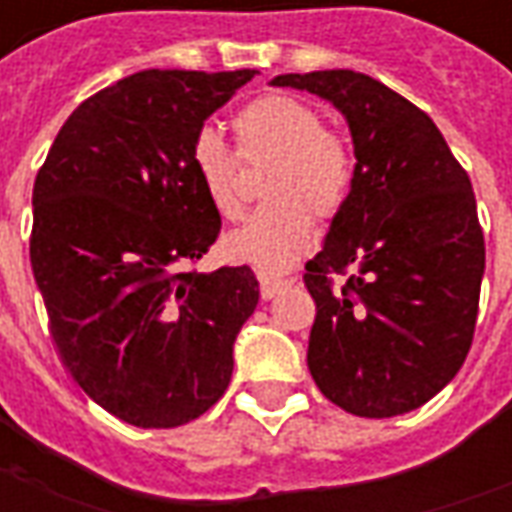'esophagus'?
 Here are the masks:
<instances>
[{
	"mask_svg": "<svg viewBox=\"0 0 512 512\" xmlns=\"http://www.w3.org/2000/svg\"><path fill=\"white\" fill-rule=\"evenodd\" d=\"M285 285H290L288 279H277V277H266V274H263V277H260V296H263V299H274V296H277L279 290L285 288Z\"/></svg>",
	"mask_w": 512,
	"mask_h": 512,
	"instance_id": "34e87169",
	"label": "esophagus"
}]
</instances>
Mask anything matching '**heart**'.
<instances>
[{
    "mask_svg": "<svg viewBox=\"0 0 512 512\" xmlns=\"http://www.w3.org/2000/svg\"><path fill=\"white\" fill-rule=\"evenodd\" d=\"M238 153L216 128H200L189 147V161L211 208L224 219L241 216L238 172L244 164L271 167L263 175L266 205L224 238V255L235 263L279 274L312 244L315 219H334L356 183V153L326 115L296 95L255 98L233 117Z\"/></svg>",
    "mask_w": 512,
    "mask_h": 512,
    "instance_id": "heart-1",
    "label": "heart"
}]
</instances>
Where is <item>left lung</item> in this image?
I'll use <instances>...</instances> for the list:
<instances>
[{
	"label": "left lung",
	"mask_w": 512,
	"mask_h": 512,
	"mask_svg": "<svg viewBox=\"0 0 512 512\" xmlns=\"http://www.w3.org/2000/svg\"><path fill=\"white\" fill-rule=\"evenodd\" d=\"M348 120L356 183L307 263V365L323 395L370 419L414 411L472 348L485 241L466 169L422 109L356 71L285 73ZM329 273H348L340 291Z\"/></svg>",
	"instance_id": "left-lung-1"
}]
</instances>
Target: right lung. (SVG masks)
I'll list each match as a JSON object with an SVG mask.
<instances>
[{
	"label": "right lung",
	"mask_w": 512,
	"mask_h": 512,
	"mask_svg": "<svg viewBox=\"0 0 512 512\" xmlns=\"http://www.w3.org/2000/svg\"><path fill=\"white\" fill-rule=\"evenodd\" d=\"M257 71H139L73 109L32 189L29 260L62 362L136 428L205 414L260 290L249 266L189 268L222 230L189 161Z\"/></svg>",
	"instance_id": "1"
}]
</instances>
